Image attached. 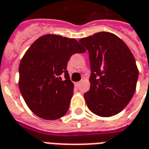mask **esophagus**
<instances>
[{
  "instance_id": "obj_1",
  "label": "esophagus",
  "mask_w": 149,
  "mask_h": 149,
  "mask_svg": "<svg viewBox=\"0 0 149 149\" xmlns=\"http://www.w3.org/2000/svg\"><path fill=\"white\" fill-rule=\"evenodd\" d=\"M80 83H81V82H76V83H75V84H74V85H75V86H77V87H78V86H79V85H80Z\"/></svg>"
}]
</instances>
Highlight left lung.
Wrapping results in <instances>:
<instances>
[{
    "mask_svg": "<svg viewBox=\"0 0 149 149\" xmlns=\"http://www.w3.org/2000/svg\"><path fill=\"white\" fill-rule=\"evenodd\" d=\"M91 63V88L84 94L87 107L100 117L119 113L135 93L138 69L132 52L116 35L101 31L82 38Z\"/></svg>",
    "mask_w": 149,
    "mask_h": 149,
    "instance_id": "1",
    "label": "left lung"
}]
</instances>
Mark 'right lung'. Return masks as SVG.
I'll return each instance as SVG.
<instances>
[{
    "mask_svg": "<svg viewBox=\"0 0 149 149\" xmlns=\"http://www.w3.org/2000/svg\"><path fill=\"white\" fill-rule=\"evenodd\" d=\"M85 52L76 40L58 35H44L31 44L19 63V88L35 114L56 120L67 113L74 91L67 63L72 55Z\"/></svg>",
    "mask_w": 149,
    "mask_h": 149,
    "instance_id": "add662e5",
    "label": "right lung"
}]
</instances>
